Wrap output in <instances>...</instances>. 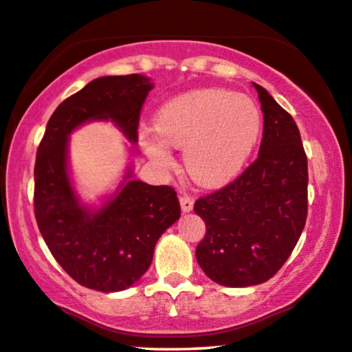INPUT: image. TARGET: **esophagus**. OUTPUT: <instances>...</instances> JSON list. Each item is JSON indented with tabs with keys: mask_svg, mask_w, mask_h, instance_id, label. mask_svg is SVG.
<instances>
[{
	"mask_svg": "<svg viewBox=\"0 0 352 352\" xmlns=\"http://www.w3.org/2000/svg\"><path fill=\"white\" fill-rule=\"evenodd\" d=\"M193 204H195V199L188 197V195H184V197H180V206H182V211H184V212H190L191 209H193Z\"/></svg>",
	"mask_w": 352,
	"mask_h": 352,
	"instance_id": "obj_1",
	"label": "esophagus"
}]
</instances>
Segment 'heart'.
<instances>
[{
	"label": "heart",
	"mask_w": 352,
	"mask_h": 352,
	"mask_svg": "<svg viewBox=\"0 0 352 352\" xmlns=\"http://www.w3.org/2000/svg\"><path fill=\"white\" fill-rule=\"evenodd\" d=\"M155 130L143 133V146L159 166L172 161L168 146L185 149L186 170L203 185H219L242 168L261 131L255 100L229 89H197L161 107Z\"/></svg>",
	"instance_id": "obj_1"
}]
</instances>
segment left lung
Here are the masks:
<instances>
[{"mask_svg": "<svg viewBox=\"0 0 352 352\" xmlns=\"http://www.w3.org/2000/svg\"><path fill=\"white\" fill-rule=\"evenodd\" d=\"M263 112L258 157L234 182L197 199L206 224L197 260L228 287L268 281L294 250L307 219V155L294 118L253 84Z\"/></svg>", "mask_w": 352, "mask_h": 352, "instance_id": "obj_1", "label": "left lung"}]
</instances>
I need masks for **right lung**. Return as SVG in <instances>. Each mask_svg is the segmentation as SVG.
<instances>
[{
  "instance_id": "obj_1",
  "label": "right lung",
  "mask_w": 352,
  "mask_h": 352,
  "mask_svg": "<svg viewBox=\"0 0 352 352\" xmlns=\"http://www.w3.org/2000/svg\"><path fill=\"white\" fill-rule=\"evenodd\" d=\"M153 84L141 74L97 78L65 99L48 120L34 167V212L52 255L74 281L100 292L130 287L151 266L164 230L180 217L177 191L131 180L99 211L81 206L71 186L68 135L89 120H112L136 143Z\"/></svg>"
}]
</instances>
